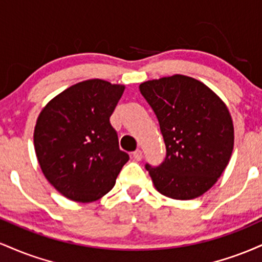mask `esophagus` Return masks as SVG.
I'll return each instance as SVG.
<instances>
[{
  "mask_svg": "<svg viewBox=\"0 0 262 262\" xmlns=\"http://www.w3.org/2000/svg\"><path fill=\"white\" fill-rule=\"evenodd\" d=\"M133 158H134V160H137V161H140L141 159H143V151H141L140 149L135 150V151L133 152Z\"/></svg>",
  "mask_w": 262,
  "mask_h": 262,
  "instance_id": "34e87169",
  "label": "esophagus"
}]
</instances>
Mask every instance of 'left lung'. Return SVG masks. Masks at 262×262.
Instances as JSON below:
<instances>
[{
  "label": "left lung",
  "mask_w": 262,
  "mask_h": 262,
  "mask_svg": "<svg viewBox=\"0 0 262 262\" xmlns=\"http://www.w3.org/2000/svg\"><path fill=\"white\" fill-rule=\"evenodd\" d=\"M156 114L166 158L145 165L155 188L173 200H193L218 181L229 164L234 127L227 106L193 77L173 75L140 83Z\"/></svg>",
  "instance_id": "8db88e82"
}]
</instances>
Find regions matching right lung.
<instances>
[{
	"mask_svg": "<svg viewBox=\"0 0 262 262\" xmlns=\"http://www.w3.org/2000/svg\"><path fill=\"white\" fill-rule=\"evenodd\" d=\"M124 89L100 79L82 81L55 96L39 114L38 162L48 181L69 200H100L129 160L110 123Z\"/></svg>",
	"mask_w": 262,
	"mask_h": 262,
	"instance_id": "obj_1",
	"label": "right lung"
}]
</instances>
